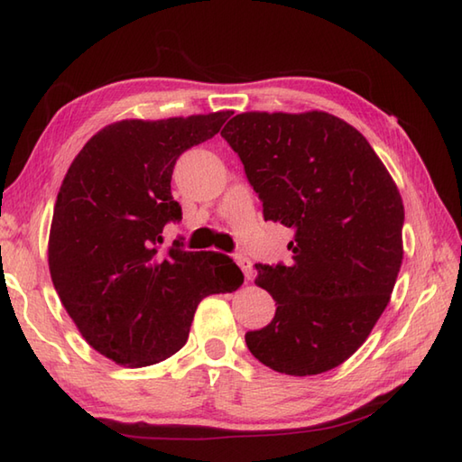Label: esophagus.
I'll return each instance as SVG.
<instances>
[{"label": "esophagus", "mask_w": 462, "mask_h": 462, "mask_svg": "<svg viewBox=\"0 0 462 462\" xmlns=\"http://www.w3.org/2000/svg\"><path fill=\"white\" fill-rule=\"evenodd\" d=\"M234 262H236L238 266L242 268V272H244V276H246V280H250V278L254 276V266H252L250 258L242 256V254H236V256H234Z\"/></svg>", "instance_id": "1"}]
</instances>
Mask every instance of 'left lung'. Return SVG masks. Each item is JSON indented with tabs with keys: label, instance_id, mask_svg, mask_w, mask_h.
Listing matches in <instances>:
<instances>
[{
	"label": "left lung",
	"instance_id": "left-lung-1",
	"mask_svg": "<svg viewBox=\"0 0 462 462\" xmlns=\"http://www.w3.org/2000/svg\"><path fill=\"white\" fill-rule=\"evenodd\" d=\"M222 136L263 220L296 232L290 266H256V286L278 308L266 328L246 333L248 349L293 377L341 365L385 311L403 262L395 180L356 126L323 111L240 113Z\"/></svg>",
	"mask_w": 462,
	"mask_h": 462
}]
</instances>
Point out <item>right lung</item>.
<instances>
[{
    "label": "right lung",
    "mask_w": 462,
    "mask_h": 462,
    "mask_svg": "<svg viewBox=\"0 0 462 462\" xmlns=\"http://www.w3.org/2000/svg\"><path fill=\"white\" fill-rule=\"evenodd\" d=\"M232 111L123 119L93 134L59 189L49 273L69 318L101 356L154 365L189 339L194 311L244 276L220 252L161 250L166 222L182 218L171 194L179 156L220 131Z\"/></svg>",
    "instance_id": "add662e5"
}]
</instances>
